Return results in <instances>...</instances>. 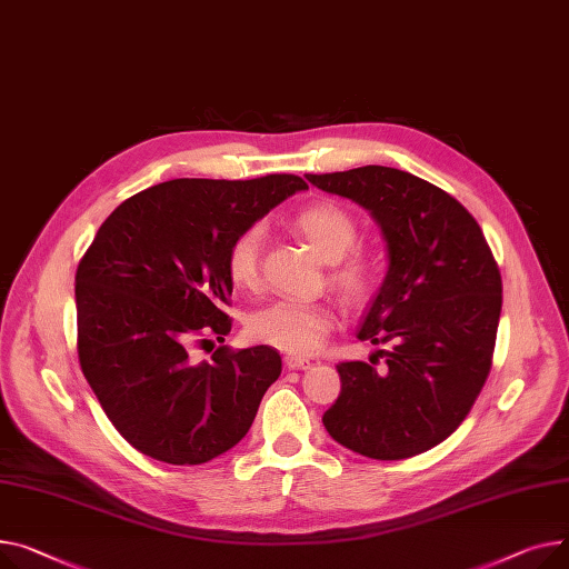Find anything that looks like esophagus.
<instances>
[{"instance_id": "34e87169", "label": "esophagus", "mask_w": 569, "mask_h": 569, "mask_svg": "<svg viewBox=\"0 0 569 569\" xmlns=\"http://www.w3.org/2000/svg\"><path fill=\"white\" fill-rule=\"evenodd\" d=\"M284 365L289 370H306V367H310V360L300 356H284Z\"/></svg>"}]
</instances>
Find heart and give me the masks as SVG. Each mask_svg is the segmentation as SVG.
Instances as JSON below:
<instances>
[{
    "instance_id": "1",
    "label": "heart",
    "mask_w": 569,
    "mask_h": 569,
    "mask_svg": "<svg viewBox=\"0 0 569 569\" xmlns=\"http://www.w3.org/2000/svg\"><path fill=\"white\" fill-rule=\"evenodd\" d=\"M296 229L308 241L315 254L336 263L330 280L347 300H360L372 287L375 263L365 254H349L358 239L356 220L336 204H315L300 211ZM263 229L252 224L243 229L227 250V273L231 282L241 289H254L259 284ZM336 315L323 303H306V300H276V303L257 310L250 317L252 338L271 345L291 356L317 353L330 336Z\"/></svg>"
}]
</instances>
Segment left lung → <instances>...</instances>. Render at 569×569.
Returning a JSON list of instances; mask_svg holds the SVG:
<instances>
[{
  "mask_svg": "<svg viewBox=\"0 0 569 569\" xmlns=\"http://www.w3.org/2000/svg\"><path fill=\"white\" fill-rule=\"evenodd\" d=\"M370 211L388 252L386 278L358 340L390 345L370 362H340V397L323 427L370 459H407L446 441L491 370L503 282L476 218L409 172L365 164L306 174ZM386 357L383 368H377Z\"/></svg>",
  "mask_w": 569,
  "mask_h": 569,
  "instance_id": "left-lung-1",
  "label": "left lung"
}]
</instances>
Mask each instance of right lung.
<instances>
[{
    "label": "right lung",
    "mask_w": 569,
    "mask_h": 569,
    "mask_svg": "<svg viewBox=\"0 0 569 569\" xmlns=\"http://www.w3.org/2000/svg\"><path fill=\"white\" fill-rule=\"evenodd\" d=\"M293 174L250 181L174 179L119 204L76 273L78 356L121 437L164 463H204L237 446L278 381L273 347L194 362L190 342H224L231 241L287 197Z\"/></svg>",
    "instance_id": "add662e5"
}]
</instances>
